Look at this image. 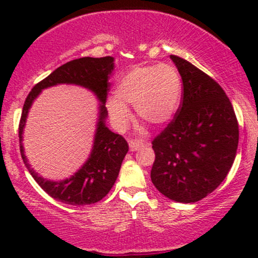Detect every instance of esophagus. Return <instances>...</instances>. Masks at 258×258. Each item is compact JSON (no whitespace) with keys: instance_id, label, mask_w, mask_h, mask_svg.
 I'll list each match as a JSON object with an SVG mask.
<instances>
[{"instance_id":"1","label":"esophagus","mask_w":258,"mask_h":258,"mask_svg":"<svg viewBox=\"0 0 258 258\" xmlns=\"http://www.w3.org/2000/svg\"><path fill=\"white\" fill-rule=\"evenodd\" d=\"M128 144H130V150H131V152H136V150H138L141 147L147 146L146 143H142V142H138V141H133V139H131V141L128 142Z\"/></svg>"}]
</instances>
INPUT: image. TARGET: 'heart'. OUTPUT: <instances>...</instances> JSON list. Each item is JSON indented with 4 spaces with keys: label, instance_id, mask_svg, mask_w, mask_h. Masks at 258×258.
Masks as SVG:
<instances>
[{
    "label": "heart",
    "instance_id": "heart-1",
    "mask_svg": "<svg viewBox=\"0 0 258 258\" xmlns=\"http://www.w3.org/2000/svg\"><path fill=\"white\" fill-rule=\"evenodd\" d=\"M115 98L108 100V110L117 128H125L135 106L139 119L153 126H164L173 120L182 102L183 84L173 65H138L119 79Z\"/></svg>",
    "mask_w": 258,
    "mask_h": 258
}]
</instances>
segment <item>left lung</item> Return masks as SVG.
I'll return each mask as SVG.
<instances>
[{"label": "left lung", "mask_w": 258, "mask_h": 258, "mask_svg": "<svg viewBox=\"0 0 258 258\" xmlns=\"http://www.w3.org/2000/svg\"><path fill=\"white\" fill-rule=\"evenodd\" d=\"M183 82L176 116L153 141V184L177 203H197L226 178L236 155L239 125L226 92L185 59L171 55Z\"/></svg>", "instance_id": "1"}]
</instances>
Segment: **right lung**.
I'll list each match as a JSON object with an SVG mask.
<instances>
[{
    "instance_id": "right-lung-1",
    "label": "right lung",
    "mask_w": 258,
    "mask_h": 258,
    "mask_svg": "<svg viewBox=\"0 0 258 258\" xmlns=\"http://www.w3.org/2000/svg\"><path fill=\"white\" fill-rule=\"evenodd\" d=\"M112 70V57L75 59L59 67L46 79L35 85L26 97L19 122L20 154L34 179L53 199L76 206L98 203L110 191L119 176L122 160L128 152V144L122 136L111 132L105 126V119L108 116L105 108L109 91L108 81ZM59 83L78 84L88 88L96 94L101 103L99 122L90 158L84 166L70 179L54 182L42 179L30 167L24 154L21 141L26 117L32 102L44 88Z\"/></svg>"
}]
</instances>
